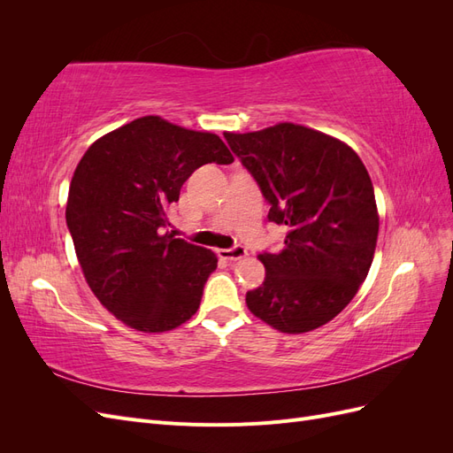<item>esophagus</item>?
Instances as JSON below:
<instances>
[{
	"label": "esophagus",
	"instance_id": "esophagus-1",
	"mask_svg": "<svg viewBox=\"0 0 453 453\" xmlns=\"http://www.w3.org/2000/svg\"><path fill=\"white\" fill-rule=\"evenodd\" d=\"M219 257L225 258V260H240L243 257H248V250L243 248V245H234V248H228V250H219Z\"/></svg>",
	"mask_w": 453,
	"mask_h": 453
}]
</instances>
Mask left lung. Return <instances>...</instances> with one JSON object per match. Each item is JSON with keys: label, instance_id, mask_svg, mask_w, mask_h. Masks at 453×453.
<instances>
[{"label": "left lung", "instance_id": "obj_1", "mask_svg": "<svg viewBox=\"0 0 453 453\" xmlns=\"http://www.w3.org/2000/svg\"><path fill=\"white\" fill-rule=\"evenodd\" d=\"M225 140L270 203L268 221L289 228L281 251L258 255L266 278L245 303L281 333L313 331L351 303L372 265L380 219L365 164L291 122Z\"/></svg>", "mask_w": 453, "mask_h": 453}]
</instances>
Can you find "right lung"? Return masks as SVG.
I'll use <instances>...</instances> for the list:
<instances>
[{
	"mask_svg": "<svg viewBox=\"0 0 453 453\" xmlns=\"http://www.w3.org/2000/svg\"><path fill=\"white\" fill-rule=\"evenodd\" d=\"M211 162H234L219 135L150 115L105 134L77 164L65 223L79 265L96 298L135 331H172L200 306L217 257L162 228L190 173Z\"/></svg>",
	"mask_w": 453,
	"mask_h": 453,
	"instance_id": "add662e5",
	"label": "right lung"
}]
</instances>
